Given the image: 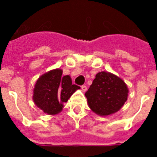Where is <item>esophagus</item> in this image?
<instances>
[{"label":"esophagus","instance_id":"1","mask_svg":"<svg viewBox=\"0 0 157 157\" xmlns=\"http://www.w3.org/2000/svg\"><path fill=\"white\" fill-rule=\"evenodd\" d=\"M81 89H82V90L83 92H86V91L87 90V87H86V86H85V85L82 86Z\"/></svg>","mask_w":157,"mask_h":157}]
</instances>
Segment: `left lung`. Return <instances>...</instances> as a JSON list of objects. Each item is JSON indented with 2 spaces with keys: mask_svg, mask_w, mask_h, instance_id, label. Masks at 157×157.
<instances>
[{
  "mask_svg": "<svg viewBox=\"0 0 157 157\" xmlns=\"http://www.w3.org/2000/svg\"><path fill=\"white\" fill-rule=\"evenodd\" d=\"M85 95L93 112L100 116H109L123 107L127 100L128 89L120 78L101 71L96 75Z\"/></svg>",
  "mask_w": 157,
  "mask_h": 157,
  "instance_id": "left-lung-1",
  "label": "left lung"
}]
</instances>
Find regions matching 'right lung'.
<instances>
[{"label":"right lung","mask_w":157,"mask_h":157,"mask_svg":"<svg viewBox=\"0 0 157 157\" xmlns=\"http://www.w3.org/2000/svg\"><path fill=\"white\" fill-rule=\"evenodd\" d=\"M63 71L55 69L37 79L34 89L33 100L38 108L48 115H56L63 109V103L77 90L69 75H62Z\"/></svg>","instance_id":"add662e5"}]
</instances>
